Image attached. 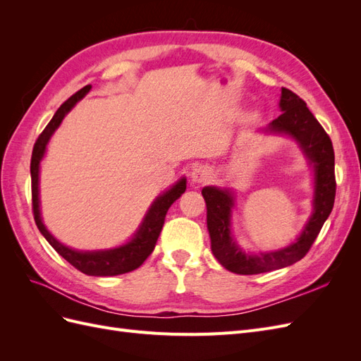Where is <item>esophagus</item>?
Returning a JSON list of instances; mask_svg holds the SVG:
<instances>
[{"label":"esophagus","instance_id":"obj_1","mask_svg":"<svg viewBox=\"0 0 361 361\" xmlns=\"http://www.w3.org/2000/svg\"><path fill=\"white\" fill-rule=\"evenodd\" d=\"M211 179V170L206 166H197L194 167L191 171V180L194 183H203L206 180Z\"/></svg>","mask_w":361,"mask_h":361}]
</instances>
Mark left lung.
<instances>
[{
  "mask_svg": "<svg viewBox=\"0 0 361 361\" xmlns=\"http://www.w3.org/2000/svg\"><path fill=\"white\" fill-rule=\"evenodd\" d=\"M280 108L283 113L272 120L267 130L274 134H288L297 140L305 158L309 159L314 170L313 214L297 241L289 247L260 255H248L236 245L231 232L233 194L228 190L204 187L202 195L206 202V221L212 253L226 269L235 274H260L301 260L309 253L334 204V150L329 134L310 113L307 104L285 87L281 89Z\"/></svg>",
  "mask_w": 361,
  "mask_h": 361,
  "instance_id": "left-lung-1",
  "label": "left lung"
}]
</instances>
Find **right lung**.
Masks as SVG:
<instances>
[{"label": "right lung", "instance_id": "obj_1", "mask_svg": "<svg viewBox=\"0 0 361 361\" xmlns=\"http://www.w3.org/2000/svg\"><path fill=\"white\" fill-rule=\"evenodd\" d=\"M90 89L92 85H85L81 90L72 94L69 99L56 111V114H54V117L51 118V122L47 125L45 129L42 130V134L36 140V145L32 147L31 164H30L32 215H35V221L39 227L40 233L45 236V239L52 245V248L56 250L61 257L66 259L72 267L84 272L87 276H96V277L118 276V274H125V272L137 269L150 256L152 251H154L158 241V236L161 233V228L164 226V220H166V214L169 211V207L180 197V195L185 192V190H187V179L182 178L179 182H176V185H173L169 191L157 197V200L149 207V211L145 216L143 223H141L140 228L137 231V233L125 245H120L111 250L78 251L59 243L57 239L48 232L45 224L42 223L40 207H39V203H40L39 202V167H40V161L43 155H45L47 145L51 135L56 133V129L60 126L64 116L72 110L76 102L81 101L82 97L90 92Z\"/></svg>", "mask_w": 361, "mask_h": 361}]
</instances>
